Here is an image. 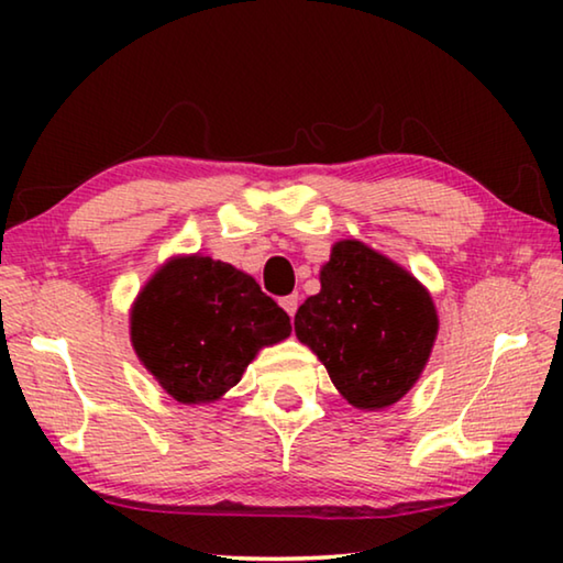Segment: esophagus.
<instances>
[{"label": "esophagus", "instance_id": "1", "mask_svg": "<svg viewBox=\"0 0 563 563\" xmlns=\"http://www.w3.org/2000/svg\"><path fill=\"white\" fill-rule=\"evenodd\" d=\"M280 305H283V310L288 312V316L292 318V316H295V310H298V305H300L298 292H292V295H285V298H280Z\"/></svg>", "mask_w": 563, "mask_h": 563}]
</instances>
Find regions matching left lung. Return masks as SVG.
Returning <instances> with one entry per match:
<instances>
[{
  "mask_svg": "<svg viewBox=\"0 0 563 563\" xmlns=\"http://www.w3.org/2000/svg\"><path fill=\"white\" fill-rule=\"evenodd\" d=\"M437 328L424 285L360 241L332 245L320 292L295 312V335L357 409L389 407L415 387Z\"/></svg>",
  "mask_w": 563,
  "mask_h": 563,
  "instance_id": "1",
  "label": "left lung"
}]
</instances>
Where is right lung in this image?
<instances>
[{"label": "right lung", "mask_w": 563, "mask_h": 563, "mask_svg": "<svg viewBox=\"0 0 563 563\" xmlns=\"http://www.w3.org/2000/svg\"><path fill=\"white\" fill-rule=\"evenodd\" d=\"M288 335V312L251 275L198 253L161 265L131 308L141 365L184 405L221 399L261 347Z\"/></svg>", "instance_id": "right-lung-1"}]
</instances>
